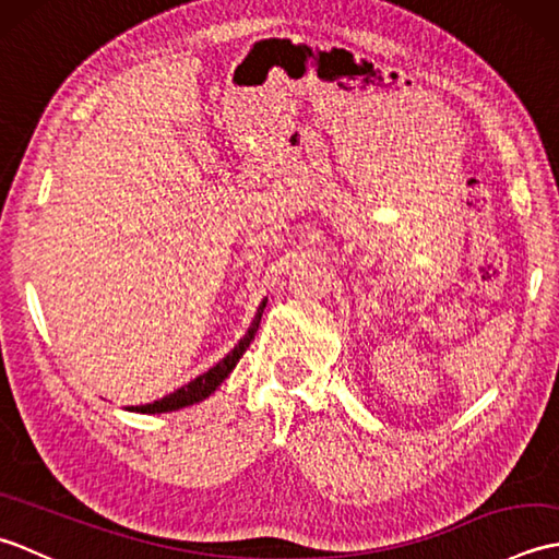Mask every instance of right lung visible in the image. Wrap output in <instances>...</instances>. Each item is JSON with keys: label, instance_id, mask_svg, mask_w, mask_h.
<instances>
[{"label": "right lung", "instance_id": "1", "mask_svg": "<svg viewBox=\"0 0 559 559\" xmlns=\"http://www.w3.org/2000/svg\"><path fill=\"white\" fill-rule=\"evenodd\" d=\"M264 307H266V300L259 305L254 322H252V326H249L247 334L240 338V343H237V346H235L228 355H225V358H223L216 367H211L209 372L199 374V377L194 379V382H189V384H185L182 389L173 391V394L163 396L160 401L146 403V406H136V408H132V411H136V413H168V411H177V408L192 406V403L204 401L206 396H211L213 391H216V386L223 382V379L233 372V367H235L237 362H240L242 353L249 348V343L254 341V334H257L259 322H261V314H264Z\"/></svg>", "mask_w": 559, "mask_h": 559}]
</instances>
